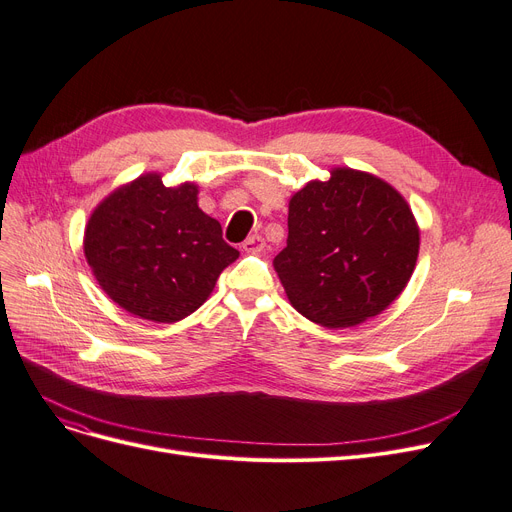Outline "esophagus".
Masks as SVG:
<instances>
[{
    "mask_svg": "<svg viewBox=\"0 0 512 512\" xmlns=\"http://www.w3.org/2000/svg\"><path fill=\"white\" fill-rule=\"evenodd\" d=\"M263 244H265V240H263L259 234H253V236H249L247 240L242 242V251H247V253H257V251H261V249H263Z\"/></svg>",
    "mask_w": 512,
    "mask_h": 512,
    "instance_id": "obj_1",
    "label": "esophagus"
}]
</instances>
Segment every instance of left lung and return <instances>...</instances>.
Segmentation results:
<instances>
[{
  "label": "left lung",
  "instance_id": "obj_1",
  "mask_svg": "<svg viewBox=\"0 0 512 512\" xmlns=\"http://www.w3.org/2000/svg\"><path fill=\"white\" fill-rule=\"evenodd\" d=\"M416 219L393 186L339 167L288 203L274 268L291 305L326 328L355 326L404 291L418 257Z\"/></svg>",
  "mask_w": 512,
  "mask_h": 512
}]
</instances>
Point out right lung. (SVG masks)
<instances>
[{
	"label": "right lung",
	"mask_w": 512,
	"mask_h": 512,
	"mask_svg": "<svg viewBox=\"0 0 512 512\" xmlns=\"http://www.w3.org/2000/svg\"><path fill=\"white\" fill-rule=\"evenodd\" d=\"M190 182L146 173L108 194L87 221L83 251L102 291L129 314L177 322L201 307L238 251L198 209Z\"/></svg>",
	"instance_id": "right-lung-1"
}]
</instances>
